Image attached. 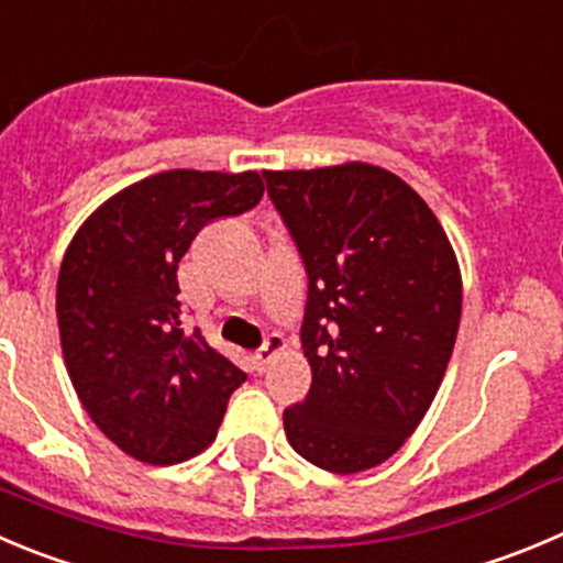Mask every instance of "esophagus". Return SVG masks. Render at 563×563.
<instances>
[{
  "label": "esophagus",
  "mask_w": 563,
  "mask_h": 563,
  "mask_svg": "<svg viewBox=\"0 0 563 563\" xmlns=\"http://www.w3.org/2000/svg\"><path fill=\"white\" fill-rule=\"evenodd\" d=\"M278 351H285V340H282V336H278V334H271V336H267V340H265V345H262L260 351H256V356H254L256 371H265L267 362H271V358L276 356Z\"/></svg>",
  "instance_id": "esophagus-1"
}]
</instances>
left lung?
I'll return each mask as SVG.
<instances>
[{"label":"left lung","mask_w":563,"mask_h":563,"mask_svg":"<svg viewBox=\"0 0 563 563\" xmlns=\"http://www.w3.org/2000/svg\"><path fill=\"white\" fill-rule=\"evenodd\" d=\"M309 273L307 400L285 411L298 456L365 473L415 433L445 378L459 320L456 251L415 187L382 165L265 170Z\"/></svg>","instance_id":"1"}]
</instances>
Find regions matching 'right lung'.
Wrapping results in <instances>:
<instances>
[{"instance_id": "1", "label": "right lung", "mask_w": 563, "mask_h": 563, "mask_svg": "<svg viewBox=\"0 0 563 563\" xmlns=\"http://www.w3.org/2000/svg\"><path fill=\"white\" fill-rule=\"evenodd\" d=\"M260 170L176 168L96 207L57 276V325L79 404L110 442L146 464H179L216 442L245 373L181 329L176 267L212 218L260 205Z\"/></svg>"}]
</instances>
